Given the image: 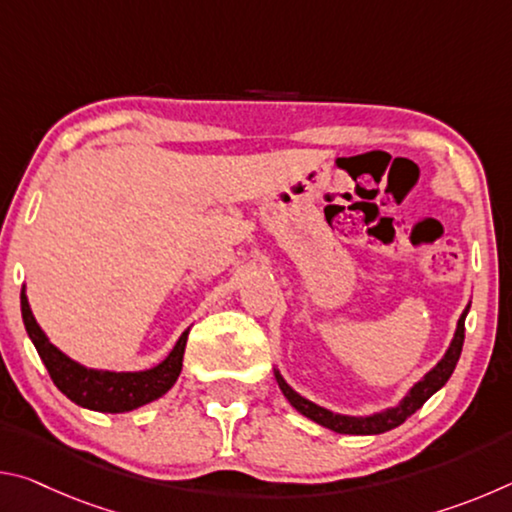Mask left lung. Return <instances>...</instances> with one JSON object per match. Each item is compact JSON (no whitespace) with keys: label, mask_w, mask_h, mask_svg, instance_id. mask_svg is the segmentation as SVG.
<instances>
[{"label":"left lung","mask_w":512,"mask_h":512,"mask_svg":"<svg viewBox=\"0 0 512 512\" xmlns=\"http://www.w3.org/2000/svg\"><path fill=\"white\" fill-rule=\"evenodd\" d=\"M467 311H470V302H467V307L463 309L461 318H458L454 339H452V343H449V348L445 350L443 359H440L420 381H415V384L409 388V393H406L400 402H397L395 406H388V409H381V411L368 413V415L336 413V411L325 409V406L307 400V397L300 395L298 391H293V388L287 384V379L282 377V372L277 370V366L273 368L275 381L293 409L305 415V418L318 422L320 427L332 429L336 433H348V436H377V433L391 431L395 427H400V424L409 418V415L418 411L420 406L427 402L433 393H438L440 388L447 384V379L452 377L458 357H461V350H463Z\"/></svg>","instance_id":"8db88e82"}]
</instances>
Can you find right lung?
Instances as JSON below:
<instances>
[{"label": "right lung", "instance_id": "1", "mask_svg": "<svg viewBox=\"0 0 512 512\" xmlns=\"http://www.w3.org/2000/svg\"><path fill=\"white\" fill-rule=\"evenodd\" d=\"M22 320L27 327L29 339L36 345L42 363H45L51 379L58 386V391L67 395L74 404L83 409L99 411V413H126L153 400L169 391L180 377L183 370V354L189 336V327L180 334V339L173 345L171 352L160 363L146 370H103V368H88L83 363L67 357L63 350H58L49 336L42 332L36 316H33L27 287H22L20 293Z\"/></svg>", "mask_w": 512, "mask_h": 512}]
</instances>
